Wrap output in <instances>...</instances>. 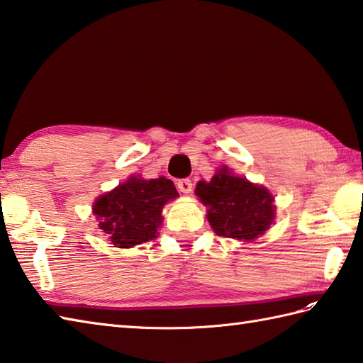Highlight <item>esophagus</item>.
Instances as JSON below:
<instances>
[{
  "label": "esophagus",
  "mask_w": 363,
  "mask_h": 363,
  "mask_svg": "<svg viewBox=\"0 0 363 363\" xmlns=\"http://www.w3.org/2000/svg\"><path fill=\"white\" fill-rule=\"evenodd\" d=\"M177 189H179V191H182V194H190L191 190H194V184H191L190 179H179L177 181Z\"/></svg>",
  "instance_id": "34e87169"
}]
</instances>
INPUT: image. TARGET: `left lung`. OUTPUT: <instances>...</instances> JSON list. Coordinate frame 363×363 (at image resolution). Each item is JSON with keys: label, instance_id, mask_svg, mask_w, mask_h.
<instances>
[{"label": "left lung", "instance_id": "left-lung-1", "mask_svg": "<svg viewBox=\"0 0 363 363\" xmlns=\"http://www.w3.org/2000/svg\"><path fill=\"white\" fill-rule=\"evenodd\" d=\"M196 196L207 207V220L215 233L237 240H252L262 235L274 218L273 196L226 168L209 182L196 184Z\"/></svg>", "mask_w": 363, "mask_h": 363}]
</instances>
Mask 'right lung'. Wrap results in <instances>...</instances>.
Masks as SVG:
<instances>
[{"instance_id": "obj_1", "label": "right lung", "mask_w": 363, "mask_h": 363, "mask_svg": "<svg viewBox=\"0 0 363 363\" xmlns=\"http://www.w3.org/2000/svg\"><path fill=\"white\" fill-rule=\"evenodd\" d=\"M176 196L179 194L174 184L164 176L150 181L129 177L125 184L95 201L98 228L118 248L152 240L162 223V207Z\"/></svg>"}]
</instances>
